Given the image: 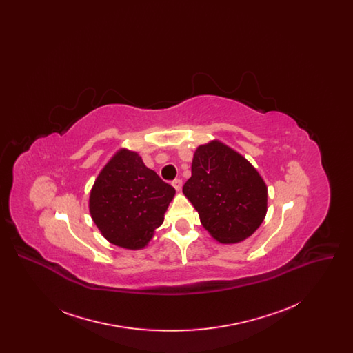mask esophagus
<instances>
[{
	"label": "esophagus",
	"instance_id": "1",
	"mask_svg": "<svg viewBox=\"0 0 353 353\" xmlns=\"http://www.w3.org/2000/svg\"><path fill=\"white\" fill-rule=\"evenodd\" d=\"M172 185H173V188L179 192V190H181V188H183V180H181V179H176V180L172 181Z\"/></svg>",
	"mask_w": 353,
	"mask_h": 353
}]
</instances>
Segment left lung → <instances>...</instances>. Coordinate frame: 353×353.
Here are the masks:
<instances>
[{
  "label": "left lung",
  "instance_id": "left-lung-1",
  "mask_svg": "<svg viewBox=\"0 0 353 353\" xmlns=\"http://www.w3.org/2000/svg\"><path fill=\"white\" fill-rule=\"evenodd\" d=\"M202 226L221 243H236L261 226L268 212V186L258 170L219 140L200 145L183 188Z\"/></svg>",
  "mask_w": 353,
  "mask_h": 353
}]
</instances>
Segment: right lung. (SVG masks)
I'll use <instances>...</instances> for the list:
<instances>
[{"label": "right lung", "mask_w": 353, "mask_h": 353, "mask_svg": "<svg viewBox=\"0 0 353 353\" xmlns=\"http://www.w3.org/2000/svg\"><path fill=\"white\" fill-rule=\"evenodd\" d=\"M174 188L147 168L137 152L119 150L90 193V213L112 245L139 250L148 245L174 197Z\"/></svg>", "instance_id": "1"}]
</instances>
